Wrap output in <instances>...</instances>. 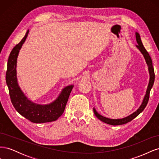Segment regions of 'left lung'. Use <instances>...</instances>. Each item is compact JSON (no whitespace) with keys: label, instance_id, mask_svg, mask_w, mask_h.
Instances as JSON below:
<instances>
[{"label":"left lung","instance_id":"8db88e82","mask_svg":"<svg viewBox=\"0 0 159 159\" xmlns=\"http://www.w3.org/2000/svg\"><path fill=\"white\" fill-rule=\"evenodd\" d=\"M135 35H136V40L138 43V45H137V47L138 48L139 50L141 52L144 57H145V58L147 61V64L148 67L149 74H150V80H149V84H148V88L147 89L146 95L145 96V98H144L143 102L140 106V107H139L135 112H134L133 114L130 115L129 116H128L127 117H125L123 119H109V118L105 117L102 116V115H99L97 111H96V110L93 108V112H94V114L95 115L96 117H97L102 121H103L105 123H107L109 125H123V124L127 123L128 122H130L131 121H132L133 119L137 117L138 115L140 114L144 109H145V108L146 107L148 103V102L149 95H150L151 89L154 84V81H155V71H154V68L152 66V62L151 57L150 56H149V54L146 50V49L145 48V47L143 46V43L141 40V38H140V35H139V33H137V32H136Z\"/></svg>","mask_w":159,"mask_h":159}]
</instances>
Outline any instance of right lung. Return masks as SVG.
<instances>
[{"label":"right lung","mask_w":159,"mask_h":159,"mask_svg":"<svg viewBox=\"0 0 159 159\" xmlns=\"http://www.w3.org/2000/svg\"><path fill=\"white\" fill-rule=\"evenodd\" d=\"M29 30L22 40L13 48L8 57L6 81L14 107L23 117L32 123H42L54 121L64 113L70 94L74 85L67 86L54 102L46 105L34 103L28 100L19 88L16 79V60L18 54L28 36Z\"/></svg>","instance_id":"add662e5"}]
</instances>
